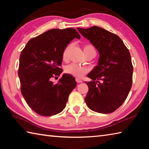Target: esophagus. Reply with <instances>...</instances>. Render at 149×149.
Instances as JSON below:
<instances>
[{
    "instance_id": "1",
    "label": "esophagus",
    "mask_w": 149,
    "mask_h": 149,
    "mask_svg": "<svg viewBox=\"0 0 149 149\" xmlns=\"http://www.w3.org/2000/svg\"><path fill=\"white\" fill-rule=\"evenodd\" d=\"M75 81H76V82L77 83V84H79V83H82V81H83L81 79H79V78H76V79H75Z\"/></svg>"
}]
</instances>
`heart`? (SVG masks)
<instances>
[{"label": "heart", "instance_id": "heart-1", "mask_svg": "<svg viewBox=\"0 0 149 149\" xmlns=\"http://www.w3.org/2000/svg\"><path fill=\"white\" fill-rule=\"evenodd\" d=\"M70 48V46H68L64 49V51H63L62 60L65 62L68 60V54ZM84 50L85 54H86L90 51H95L94 47H93L91 45L89 44L84 45ZM64 70L66 74L71 75L74 77L79 78L82 77L84 75L87 74L88 72H89V70H88L87 68L82 66V65H79L76 64H70L66 65V66L65 67Z\"/></svg>", "mask_w": 149, "mask_h": 149}]
</instances>
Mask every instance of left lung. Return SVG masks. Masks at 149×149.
Returning <instances> with one entry per match:
<instances>
[{"label": "left lung", "mask_w": 149, "mask_h": 149, "mask_svg": "<svg viewBox=\"0 0 149 149\" xmlns=\"http://www.w3.org/2000/svg\"><path fill=\"white\" fill-rule=\"evenodd\" d=\"M77 30L100 54L98 65L87 75L92 81L86 82L89 91L85 101L95 112H113L122 106L132 88L133 69L129 50L117 35L101 27Z\"/></svg>", "instance_id": "left-lung-1"}]
</instances>
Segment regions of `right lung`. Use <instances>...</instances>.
Here are the masks:
<instances>
[{
	"label": "right lung",
	"instance_id": "add662e5",
	"mask_svg": "<svg viewBox=\"0 0 149 149\" xmlns=\"http://www.w3.org/2000/svg\"><path fill=\"white\" fill-rule=\"evenodd\" d=\"M80 39L74 28L52 29L29 40L19 56L21 93L37 114L50 116L61 112L76 87L75 78L64 74L56 84L52 78L62 72V53L70 41Z\"/></svg>",
	"mask_w": 149,
	"mask_h": 149
}]
</instances>
